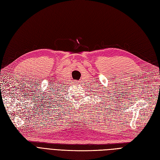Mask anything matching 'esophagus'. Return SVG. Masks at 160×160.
<instances>
[{"mask_svg":"<svg viewBox=\"0 0 160 160\" xmlns=\"http://www.w3.org/2000/svg\"><path fill=\"white\" fill-rule=\"evenodd\" d=\"M78 83H79V82L77 81V82H76V84H78Z\"/></svg>","mask_w":160,"mask_h":160,"instance_id":"1","label":"esophagus"}]
</instances>
